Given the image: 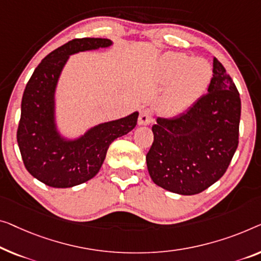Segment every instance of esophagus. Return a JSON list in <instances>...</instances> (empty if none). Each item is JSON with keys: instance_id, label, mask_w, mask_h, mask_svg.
<instances>
[{"instance_id": "esophagus-1", "label": "esophagus", "mask_w": 261, "mask_h": 261, "mask_svg": "<svg viewBox=\"0 0 261 261\" xmlns=\"http://www.w3.org/2000/svg\"><path fill=\"white\" fill-rule=\"evenodd\" d=\"M151 120H152V112L149 109H143L138 118L139 125H147L151 123Z\"/></svg>"}]
</instances>
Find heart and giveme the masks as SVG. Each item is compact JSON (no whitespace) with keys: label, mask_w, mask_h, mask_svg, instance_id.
<instances>
[{"label":"heart","mask_w":261,"mask_h":261,"mask_svg":"<svg viewBox=\"0 0 261 261\" xmlns=\"http://www.w3.org/2000/svg\"><path fill=\"white\" fill-rule=\"evenodd\" d=\"M158 83L168 84L158 102L165 115H179L191 108L205 92L212 79V67L200 57L166 53L154 71Z\"/></svg>","instance_id":"obj_1"}]
</instances>
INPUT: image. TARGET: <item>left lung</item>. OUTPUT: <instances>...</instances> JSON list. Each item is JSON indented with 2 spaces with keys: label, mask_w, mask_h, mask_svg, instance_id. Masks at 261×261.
<instances>
[{
  "label": "left lung",
  "mask_w": 261,
  "mask_h": 261,
  "mask_svg": "<svg viewBox=\"0 0 261 261\" xmlns=\"http://www.w3.org/2000/svg\"><path fill=\"white\" fill-rule=\"evenodd\" d=\"M242 102L223 64L213 60L207 93L185 114L157 118L146 165L155 185L191 196L219 180L239 143Z\"/></svg>",
  "instance_id": "obj_1"
}]
</instances>
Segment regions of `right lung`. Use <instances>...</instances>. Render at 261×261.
<instances>
[{"label":"right lung","instance_id":"1","mask_svg":"<svg viewBox=\"0 0 261 261\" xmlns=\"http://www.w3.org/2000/svg\"><path fill=\"white\" fill-rule=\"evenodd\" d=\"M110 45L112 41L108 38L69 41L45 56L27 83L17 143L25 169L45 185L64 189L90 180L98 173L110 144L129 134L137 124L139 114L135 111L126 117L92 126L73 139L58 131L56 89L69 57Z\"/></svg>","mask_w":261,"mask_h":261}]
</instances>
